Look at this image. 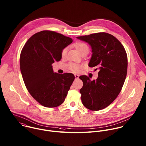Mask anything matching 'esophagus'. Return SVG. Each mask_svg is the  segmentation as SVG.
Here are the masks:
<instances>
[{
    "mask_svg": "<svg viewBox=\"0 0 146 146\" xmlns=\"http://www.w3.org/2000/svg\"><path fill=\"white\" fill-rule=\"evenodd\" d=\"M74 76H75L76 79H77V78H79V75H78V74H75V75H74Z\"/></svg>",
    "mask_w": 146,
    "mask_h": 146,
    "instance_id": "obj_1",
    "label": "esophagus"
}]
</instances>
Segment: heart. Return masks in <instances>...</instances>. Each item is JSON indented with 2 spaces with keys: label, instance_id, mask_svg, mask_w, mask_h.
<instances>
[{
  "label": "heart",
  "instance_id": "1",
  "mask_svg": "<svg viewBox=\"0 0 146 146\" xmlns=\"http://www.w3.org/2000/svg\"><path fill=\"white\" fill-rule=\"evenodd\" d=\"M74 47L76 48V50L78 52V53L82 55L85 53H88L89 52V47L86 43L83 42H77L74 43ZM66 48H64L61 52V56L64 57L66 53ZM68 68L73 72H77L80 70L81 66L79 65L74 64V63H70L68 65Z\"/></svg>",
  "mask_w": 146,
  "mask_h": 146
}]
</instances>
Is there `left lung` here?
Listing matches in <instances>:
<instances>
[{
    "label": "left lung",
    "instance_id": "left-lung-1",
    "mask_svg": "<svg viewBox=\"0 0 146 146\" xmlns=\"http://www.w3.org/2000/svg\"><path fill=\"white\" fill-rule=\"evenodd\" d=\"M77 38L92 47L93 54L89 66H98L100 69L96 80L91 81L86 76L79 77L83 82L80 91L82 103L91 111L103 110L116 99L121 90L127 73V53L121 43L107 33Z\"/></svg>",
    "mask_w": 146,
    "mask_h": 146
}]
</instances>
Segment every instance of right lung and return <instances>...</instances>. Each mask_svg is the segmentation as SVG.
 I'll return each instance as SVG.
<instances>
[{"instance_id":"obj_1","label":"right lung","mask_w":146,"mask_h":146,"mask_svg":"<svg viewBox=\"0 0 146 146\" xmlns=\"http://www.w3.org/2000/svg\"><path fill=\"white\" fill-rule=\"evenodd\" d=\"M73 42L71 38L50 30L32 35L20 56V68L26 87L40 105L55 108L61 105L75 77L72 73H54L52 64L62 58L61 52Z\"/></svg>"}]
</instances>
